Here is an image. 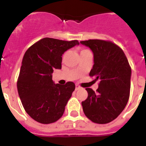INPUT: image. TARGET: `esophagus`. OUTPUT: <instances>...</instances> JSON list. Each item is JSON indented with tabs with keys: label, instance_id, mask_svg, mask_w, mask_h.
Segmentation results:
<instances>
[{
	"label": "esophagus",
	"instance_id": "esophagus-1",
	"mask_svg": "<svg viewBox=\"0 0 146 146\" xmlns=\"http://www.w3.org/2000/svg\"><path fill=\"white\" fill-rule=\"evenodd\" d=\"M81 87L79 86V85H76L75 86V90L76 91H77V90H79V89H80Z\"/></svg>",
	"mask_w": 146,
	"mask_h": 146
}]
</instances>
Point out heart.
I'll list each match as a JSON object with an SVG mask.
<instances>
[{"label": "heart", "instance_id": "b5f03b06", "mask_svg": "<svg viewBox=\"0 0 146 146\" xmlns=\"http://www.w3.org/2000/svg\"><path fill=\"white\" fill-rule=\"evenodd\" d=\"M85 51H86V50H82V51H81V52H85Z\"/></svg>", "mask_w": 146, "mask_h": 146}]
</instances>
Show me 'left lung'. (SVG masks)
<instances>
[{
	"instance_id": "1",
	"label": "left lung",
	"mask_w": 146,
	"mask_h": 146,
	"mask_svg": "<svg viewBox=\"0 0 146 146\" xmlns=\"http://www.w3.org/2000/svg\"><path fill=\"white\" fill-rule=\"evenodd\" d=\"M82 45L94 53V66L89 75L99 80L96 92L86 88L88 96L82 102L85 115L96 123H108L117 118L128 102L131 70L124 52L108 41L90 39Z\"/></svg>"
}]
</instances>
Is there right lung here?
Here are the masks:
<instances>
[{
    "instance_id": "right-lung-1",
    "label": "right lung",
    "mask_w": 146,
    "mask_h": 146,
    "mask_svg": "<svg viewBox=\"0 0 146 146\" xmlns=\"http://www.w3.org/2000/svg\"><path fill=\"white\" fill-rule=\"evenodd\" d=\"M79 44L77 40L44 38L30 47L22 61L17 91L23 106L33 120L54 123L63 115L75 89L74 82L61 86L52 80L54 69H61L62 55Z\"/></svg>"
}]
</instances>
